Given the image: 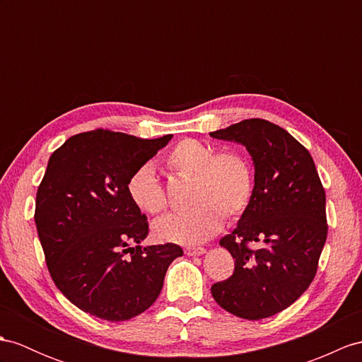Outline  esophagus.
<instances>
[{
  "label": "esophagus",
  "instance_id": "obj_1",
  "mask_svg": "<svg viewBox=\"0 0 362 362\" xmlns=\"http://www.w3.org/2000/svg\"><path fill=\"white\" fill-rule=\"evenodd\" d=\"M206 253L204 247H187L186 249V255L189 257H201V255Z\"/></svg>",
  "mask_w": 362,
  "mask_h": 362
}]
</instances>
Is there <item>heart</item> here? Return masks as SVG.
<instances>
[{
	"label": "heart",
	"mask_w": 362,
	"mask_h": 362,
	"mask_svg": "<svg viewBox=\"0 0 362 362\" xmlns=\"http://www.w3.org/2000/svg\"><path fill=\"white\" fill-rule=\"evenodd\" d=\"M172 173L192 180L190 204L182 214L169 215L153 226L160 241L195 245L216 235L227 218L241 215L253 193V176L245 156L235 151L216 152L214 146L199 139H184L165 158ZM130 201L148 215H160L167 209L165 192L152 164H143L129 176Z\"/></svg>",
	"instance_id": "obj_1"
}]
</instances>
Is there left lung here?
I'll return each instance as SVG.
<instances>
[{"mask_svg":"<svg viewBox=\"0 0 362 362\" xmlns=\"http://www.w3.org/2000/svg\"><path fill=\"white\" fill-rule=\"evenodd\" d=\"M210 136L244 146L255 167L249 206L219 241L235 258L233 275L211 286V296L240 318H269L292 305L316 275L327 238L325 192L307 148L273 122L244 119ZM247 242L260 247L250 251Z\"/></svg>","mask_w":362,"mask_h":362,"instance_id":"obj_1","label":"left lung"}]
</instances>
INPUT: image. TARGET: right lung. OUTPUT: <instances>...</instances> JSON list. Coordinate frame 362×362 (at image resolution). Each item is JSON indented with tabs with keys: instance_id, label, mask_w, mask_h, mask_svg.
<instances>
[{
	"instance_id": "obj_1",
	"label": "right lung",
	"mask_w": 362,
	"mask_h": 362,
	"mask_svg": "<svg viewBox=\"0 0 362 362\" xmlns=\"http://www.w3.org/2000/svg\"><path fill=\"white\" fill-rule=\"evenodd\" d=\"M173 135L143 139L110 130L70 136L52 153L38 187L35 224L50 276L70 303L101 320L127 321L161 293L180 245H139L146 215L127 180Z\"/></svg>"
}]
</instances>
